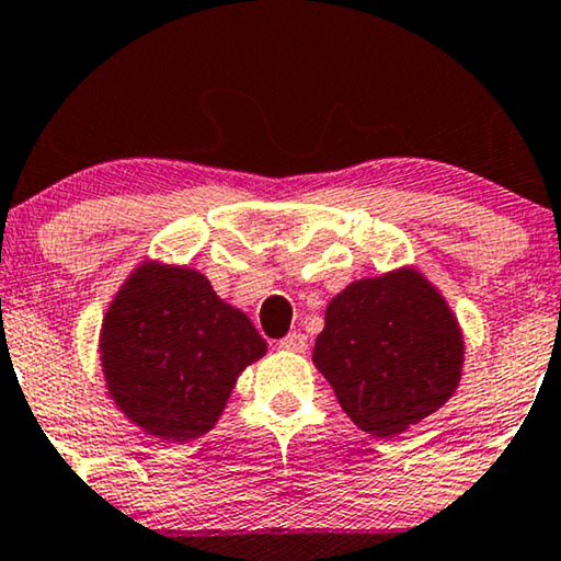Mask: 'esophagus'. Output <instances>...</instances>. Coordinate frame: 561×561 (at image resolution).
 <instances>
[{"mask_svg": "<svg viewBox=\"0 0 561 561\" xmlns=\"http://www.w3.org/2000/svg\"><path fill=\"white\" fill-rule=\"evenodd\" d=\"M278 347L286 352H304L306 347H309V340H306V334H301V332H290L278 342Z\"/></svg>", "mask_w": 561, "mask_h": 561, "instance_id": "esophagus-1", "label": "esophagus"}]
</instances>
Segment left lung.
<instances>
[{"instance_id": "obj_1", "label": "left lung", "mask_w": 561, "mask_h": 561, "mask_svg": "<svg viewBox=\"0 0 561 561\" xmlns=\"http://www.w3.org/2000/svg\"><path fill=\"white\" fill-rule=\"evenodd\" d=\"M313 365L363 432L393 439L455 396L465 336L434 283L398 267L329 301Z\"/></svg>"}]
</instances>
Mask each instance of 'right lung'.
<instances>
[{
    "mask_svg": "<svg viewBox=\"0 0 561 561\" xmlns=\"http://www.w3.org/2000/svg\"><path fill=\"white\" fill-rule=\"evenodd\" d=\"M267 352L248 313L194 267L142 260L112 298L99 359L117 409L158 439L211 432L244 367Z\"/></svg>",
    "mask_w": 561,
    "mask_h": 561,
    "instance_id": "1",
    "label": "right lung"
}]
</instances>
